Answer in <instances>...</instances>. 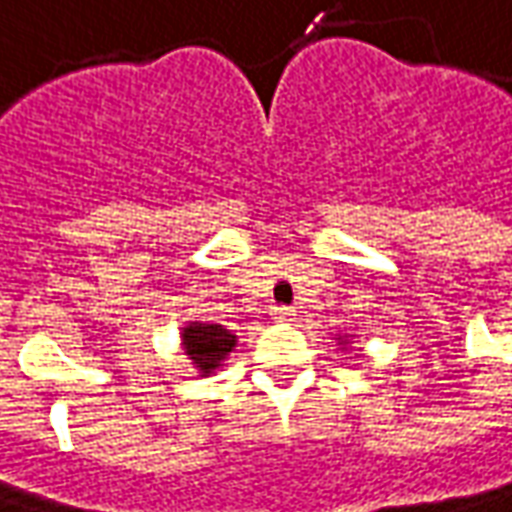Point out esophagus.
<instances>
[{"label":"esophagus","mask_w":512,"mask_h":512,"mask_svg":"<svg viewBox=\"0 0 512 512\" xmlns=\"http://www.w3.org/2000/svg\"><path fill=\"white\" fill-rule=\"evenodd\" d=\"M271 316H274L277 322H294V319H297V311L288 308V305H277V308L271 311Z\"/></svg>","instance_id":"34e87169"}]
</instances>
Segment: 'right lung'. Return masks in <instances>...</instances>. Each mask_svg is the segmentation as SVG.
<instances>
[{
	"label": "right lung",
	"mask_w": 512,
	"mask_h": 512,
	"mask_svg": "<svg viewBox=\"0 0 512 512\" xmlns=\"http://www.w3.org/2000/svg\"><path fill=\"white\" fill-rule=\"evenodd\" d=\"M238 342L235 333H229L224 325H207V322H190L182 328V347L187 358L196 364L201 375H210L221 367V361L232 353Z\"/></svg>",
	"instance_id": "obj_1"
}]
</instances>
